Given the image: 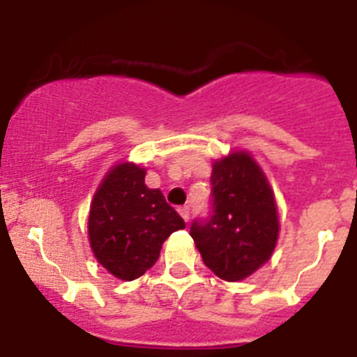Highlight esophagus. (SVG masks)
I'll return each mask as SVG.
<instances>
[{
    "label": "esophagus",
    "instance_id": "esophagus-1",
    "mask_svg": "<svg viewBox=\"0 0 357 357\" xmlns=\"http://www.w3.org/2000/svg\"><path fill=\"white\" fill-rule=\"evenodd\" d=\"M178 214L184 218V222H188V220H189V207H181V209H178Z\"/></svg>",
    "mask_w": 357,
    "mask_h": 357
}]
</instances>
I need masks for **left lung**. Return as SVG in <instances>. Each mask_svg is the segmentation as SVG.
I'll return each instance as SVG.
<instances>
[{"mask_svg": "<svg viewBox=\"0 0 357 357\" xmlns=\"http://www.w3.org/2000/svg\"><path fill=\"white\" fill-rule=\"evenodd\" d=\"M213 216L191 225V238L214 275L236 282L270 261L279 239L273 189L245 150L216 159L211 173Z\"/></svg>", "mask_w": 357, "mask_h": 357, "instance_id": "8db88e82", "label": "left lung"}]
</instances>
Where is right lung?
I'll use <instances>...</instances> for the list:
<instances>
[{"label": "right lung", "mask_w": 357, "mask_h": 357, "mask_svg": "<svg viewBox=\"0 0 357 357\" xmlns=\"http://www.w3.org/2000/svg\"><path fill=\"white\" fill-rule=\"evenodd\" d=\"M144 175L139 164H114L91 202V250L110 275L121 280H134L150 270L162 243L185 227L160 189L144 184Z\"/></svg>", "instance_id": "add662e5"}]
</instances>
